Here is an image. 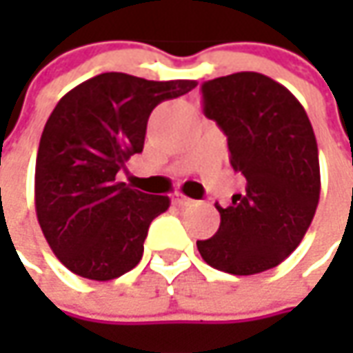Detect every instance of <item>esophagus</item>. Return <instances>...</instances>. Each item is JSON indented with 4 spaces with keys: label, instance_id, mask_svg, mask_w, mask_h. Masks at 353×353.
Wrapping results in <instances>:
<instances>
[{
    "label": "esophagus",
    "instance_id": "obj_1",
    "mask_svg": "<svg viewBox=\"0 0 353 353\" xmlns=\"http://www.w3.org/2000/svg\"><path fill=\"white\" fill-rule=\"evenodd\" d=\"M172 202H174L176 206H190V204H194V200L184 196L183 192H174V194H172Z\"/></svg>",
    "mask_w": 353,
    "mask_h": 353
}]
</instances>
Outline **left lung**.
Masks as SVG:
<instances>
[{"instance_id":"1","label":"left lung","mask_w":353,"mask_h":353,"mask_svg":"<svg viewBox=\"0 0 353 353\" xmlns=\"http://www.w3.org/2000/svg\"><path fill=\"white\" fill-rule=\"evenodd\" d=\"M204 116L228 137L230 163L248 181L220 212V228L196 241L206 263L255 275L285 261L314 218L320 198L316 137L305 108L259 72H236L200 86Z\"/></svg>"}]
</instances>
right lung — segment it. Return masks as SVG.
Here are the masks:
<instances>
[{
	"label": "right lung",
	"mask_w": 353,
	"mask_h": 353,
	"mask_svg": "<svg viewBox=\"0 0 353 353\" xmlns=\"http://www.w3.org/2000/svg\"><path fill=\"white\" fill-rule=\"evenodd\" d=\"M194 86L103 72L52 110L37 153L34 208L50 250L72 273L110 281L141 261L149 225L170 200L129 188L116 174L143 151L155 105Z\"/></svg>",
	"instance_id": "add662e5"
}]
</instances>
